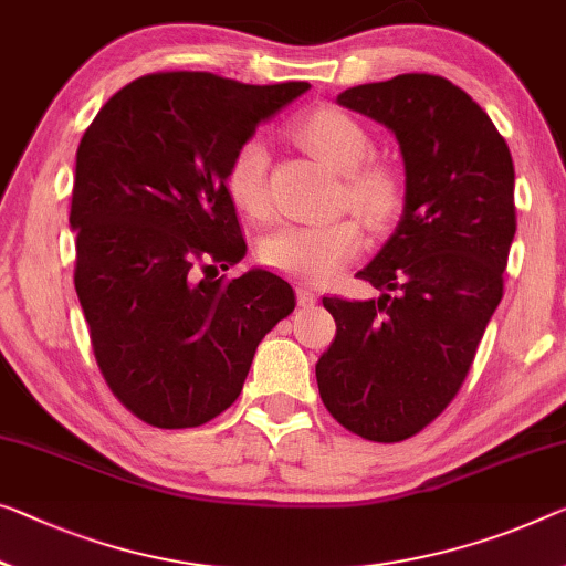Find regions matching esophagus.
<instances>
[{
  "label": "esophagus",
  "instance_id": "34e87169",
  "mask_svg": "<svg viewBox=\"0 0 566 566\" xmlns=\"http://www.w3.org/2000/svg\"><path fill=\"white\" fill-rule=\"evenodd\" d=\"M295 298H298V306H316L318 293L313 289H306V285H298V289H295Z\"/></svg>",
  "mask_w": 566,
  "mask_h": 566
}]
</instances>
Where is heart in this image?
Returning a JSON list of instances; mask_svg holds the SVG:
<instances>
[{"instance_id":"obj_1","label":"heart","mask_w":566,"mask_h":566,"mask_svg":"<svg viewBox=\"0 0 566 566\" xmlns=\"http://www.w3.org/2000/svg\"><path fill=\"white\" fill-rule=\"evenodd\" d=\"M295 138L324 161L344 174L342 202L364 217L374 230L387 228L402 205V177L385 159H374L371 136L359 120L342 108L321 106L295 120ZM271 154L260 136H248L228 164L224 187L240 212L253 220L271 214L268 192ZM364 230L352 214L328 222L281 224L260 242V260L275 273L301 283H328L352 263L361 250Z\"/></svg>"}]
</instances>
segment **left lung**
I'll return each mask as SVG.
<instances>
[{
	"mask_svg": "<svg viewBox=\"0 0 566 566\" xmlns=\"http://www.w3.org/2000/svg\"><path fill=\"white\" fill-rule=\"evenodd\" d=\"M338 103L397 136L405 212L356 273L379 298H324L336 338L316 381L338 424L364 440L399 442L453 402L503 298L516 232L514 161L489 113L440 75L356 85Z\"/></svg>",
	"mask_w": 566,
	"mask_h": 566,
	"instance_id": "8db88e82",
	"label": "left lung"
}]
</instances>
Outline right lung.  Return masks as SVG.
<instances>
[{"mask_svg": "<svg viewBox=\"0 0 566 566\" xmlns=\"http://www.w3.org/2000/svg\"><path fill=\"white\" fill-rule=\"evenodd\" d=\"M308 83L214 73L136 77L75 156V291L113 397L161 430L199 428L240 397L258 344L295 306L289 281L248 271L224 174L238 146ZM213 277H209V273Z\"/></svg>", "mask_w": 566, "mask_h": 566, "instance_id": "1", "label": "right lung"}]
</instances>
